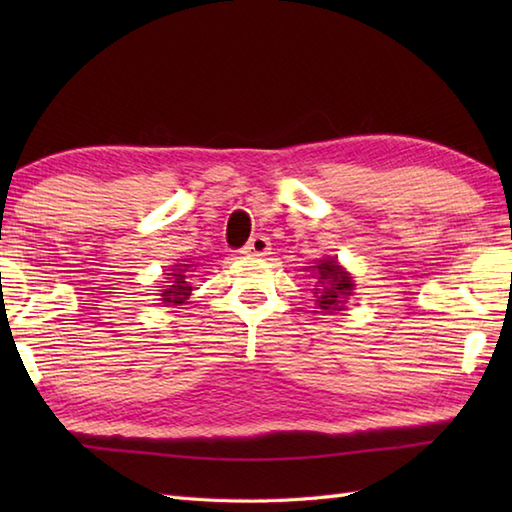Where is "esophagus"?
Wrapping results in <instances>:
<instances>
[{"label":"esophagus","mask_w":512,"mask_h":512,"mask_svg":"<svg viewBox=\"0 0 512 512\" xmlns=\"http://www.w3.org/2000/svg\"><path fill=\"white\" fill-rule=\"evenodd\" d=\"M244 255H255V257H264L270 253V239L266 235H255L250 237V242L242 248Z\"/></svg>","instance_id":"obj_1"}]
</instances>
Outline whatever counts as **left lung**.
Here are the masks:
<instances>
[{"instance_id":"left-lung-1","label":"left lung","mask_w":512,"mask_h":512,"mask_svg":"<svg viewBox=\"0 0 512 512\" xmlns=\"http://www.w3.org/2000/svg\"><path fill=\"white\" fill-rule=\"evenodd\" d=\"M317 270L319 281H321V288H314L319 290V308L325 312H334V310H341L345 299L352 295L354 284H352V277L345 273V270L336 264V259H321L317 266H312Z\"/></svg>"}]
</instances>
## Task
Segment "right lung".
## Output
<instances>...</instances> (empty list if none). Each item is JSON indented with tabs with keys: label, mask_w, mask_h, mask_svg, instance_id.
<instances>
[{
	"label": "right lung",
	"mask_w": 512,
	"mask_h": 512,
	"mask_svg": "<svg viewBox=\"0 0 512 512\" xmlns=\"http://www.w3.org/2000/svg\"><path fill=\"white\" fill-rule=\"evenodd\" d=\"M189 266L193 264H180L178 268H173L176 273H169V284L162 286L160 290V301L165 303V306H180V303H184L189 299L191 295V281H187V275H189Z\"/></svg>",
	"instance_id": "right-lung-1"
}]
</instances>
